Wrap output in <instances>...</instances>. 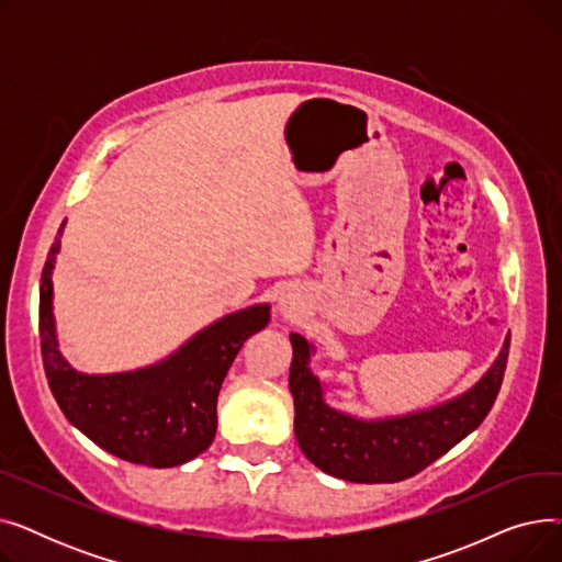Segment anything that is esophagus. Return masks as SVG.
Returning a JSON list of instances; mask_svg holds the SVG:
<instances>
[{"label":"esophagus","mask_w":562,"mask_h":562,"mask_svg":"<svg viewBox=\"0 0 562 562\" xmlns=\"http://www.w3.org/2000/svg\"><path fill=\"white\" fill-rule=\"evenodd\" d=\"M280 310H284V312H293V303L282 301V303H280Z\"/></svg>","instance_id":"esophagus-1"}]
</instances>
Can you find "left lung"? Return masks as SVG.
<instances>
[{
	"label": "left lung",
	"instance_id": "obj_1",
	"mask_svg": "<svg viewBox=\"0 0 562 562\" xmlns=\"http://www.w3.org/2000/svg\"><path fill=\"white\" fill-rule=\"evenodd\" d=\"M289 339L293 346L289 390L296 407L293 430L299 447L321 471L350 483L405 481L476 430L496 401L510 348L508 337L492 369L453 401L415 415L362 422L323 401L321 382L307 367L314 348L296 333Z\"/></svg>",
	"mask_w": 562,
	"mask_h": 562
}]
</instances>
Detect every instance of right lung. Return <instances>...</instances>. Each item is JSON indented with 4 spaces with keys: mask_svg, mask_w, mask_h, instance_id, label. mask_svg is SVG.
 Listing matches in <instances>:
<instances>
[{
    "mask_svg": "<svg viewBox=\"0 0 562 562\" xmlns=\"http://www.w3.org/2000/svg\"><path fill=\"white\" fill-rule=\"evenodd\" d=\"M66 221L58 227L41 278L38 330L47 385L66 415L98 447L145 467H177L210 449L216 401L244 341L269 326L271 307L255 305L223 316L155 367L86 375L56 348L52 269Z\"/></svg>",
    "mask_w": 562,
    "mask_h": 562,
    "instance_id": "add662e5",
    "label": "right lung"
}]
</instances>
